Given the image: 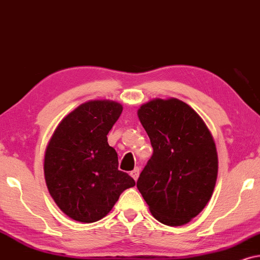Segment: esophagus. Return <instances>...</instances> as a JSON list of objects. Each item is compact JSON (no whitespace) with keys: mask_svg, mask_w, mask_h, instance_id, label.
<instances>
[{"mask_svg":"<svg viewBox=\"0 0 260 260\" xmlns=\"http://www.w3.org/2000/svg\"><path fill=\"white\" fill-rule=\"evenodd\" d=\"M139 174H140V170H139V168H136V169H134V170H133L132 172H131V176H132L134 181H137L138 177H139Z\"/></svg>","mask_w":260,"mask_h":260,"instance_id":"obj_1","label":"esophagus"}]
</instances>
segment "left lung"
Wrapping results in <instances>:
<instances>
[{
	"instance_id": "8db88e82",
	"label": "left lung",
	"mask_w": 260,
	"mask_h": 260,
	"mask_svg": "<svg viewBox=\"0 0 260 260\" xmlns=\"http://www.w3.org/2000/svg\"><path fill=\"white\" fill-rule=\"evenodd\" d=\"M153 154L137 186L154 219L183 226L209 202L217 178V152L205 121L178 99H154L138 109Z\"/></svg>"
}]
</instances>
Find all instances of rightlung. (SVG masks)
Returning a JSON list of instances; mask_svg holds the SVG:
<instances>
[{
    "mask_svg": "<svg viewBox=\"0 0 260 260\" xmlns=\"http://www.w3.org/2000/svg\"><path fill=\"white\" fill-rule=\"evenodd\" d=\"M122 109L110 100L82 103L58 123L48 141L45 181L55 205L72 220H101L121 192L136 185L117 169V153L107 139Z\"/></svg>",
    "mask_w": 260,
    "mask_h": 260,
    "instance_id": "obj_1",
    "label": "right lung"
}]
</instances>
